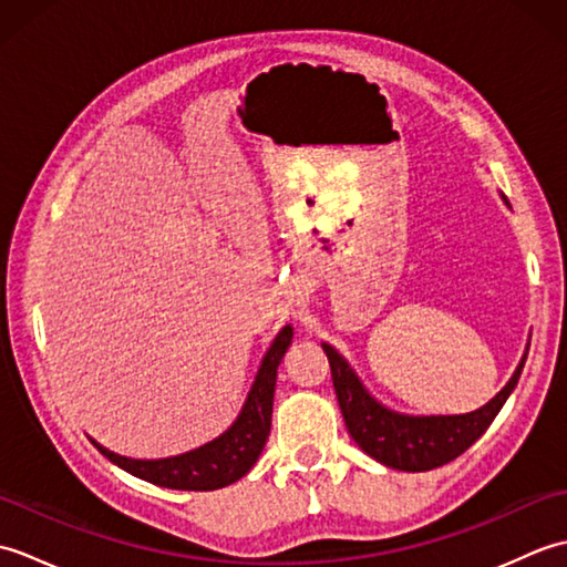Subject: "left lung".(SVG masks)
<instances>
[{
  "instance_id": "obj_1",
  "label": "left lung",
  "mask_w": 567,
  "mask_h": 567,
  "mask_svg": "<svg viewBox=\"0 0 567 567\" xmlns=\"http://www.w3.org/2000/svg\"><path fill=\"white\" fill-rule=\"evenodd\" d=\"M502 199L509 204L504 195ZM321 348L329 358L333 390L339 396L341 414L351 439L378 463L404 470V473H424V470L451 463L483 436L519 382L528 353L526 348L509 382L475 412L414 416L394 412V409L378 402L368 392L363 380L355 375L351 363L333 346L321 343Z\"/></svg>"
}]
</instances>
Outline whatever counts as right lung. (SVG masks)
Instances as JSON below:
<instances>
[{
  "mask_svg": "<svg viewBox=\"0 0 567 567\" xmlns=\"http://www.w3.org/2000/svg\"><path fill=\"white\" fill-rule=\"evenodd\" d=\"M292 336L295 331L290 323L275 336L268 353L260 360L256 380L250 384V392L244 406H240L236 421L224 433H219V436L199 445V449L146 461V457L118 455L110 449H104V445L94 439L90 441L97 445L100 453L104 457H110L114 465L158 487L209 492L236 483V480L244 477L248 470L256 465L258 455L265 449V441L270 436L277 368H280L282 355L292 343Z\"/></svg>",
  "mask_w": 567,
  "mask_h": 567,
  "instance_id": "obj_1",
  "label": "right lung"
}]
</instances>
